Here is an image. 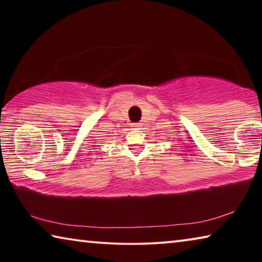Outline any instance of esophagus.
<instances>
[{"mask_svg":"<svg viewBox=\"0 0 262 262\" xmlns=\"http://www.w3.org/2000/svg\"><path fill=\"white\" fill-rule=\"evenodd\" d=\"M132 127L134 128V129H139V128L141 127L140 123H132Z\"/></svg>","mask_w":262,"mask_h":262,"instance_id":"esophagus-1","label":"esophagus"}]
</instances>
